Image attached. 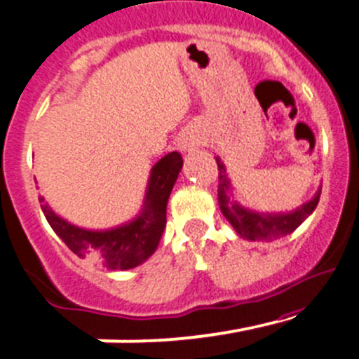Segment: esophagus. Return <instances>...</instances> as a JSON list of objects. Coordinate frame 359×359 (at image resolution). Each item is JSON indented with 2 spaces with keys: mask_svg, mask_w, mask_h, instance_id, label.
<instances>
[{
  "mask_svg": "<svg viewBox=\"0 0 359 359\" xmlns=\"http://www.w3.org/2000/svg\"><path fill=\"white\" fill-rule=\"evenodd\" d=\"M186 147H187V145H182V149H186Z\"/></svg>",
  "mask_w": 359,
  "mask_h": 359,
  "instance_id": "obj_1",
  "label": "esophagus"
}]
</instances>
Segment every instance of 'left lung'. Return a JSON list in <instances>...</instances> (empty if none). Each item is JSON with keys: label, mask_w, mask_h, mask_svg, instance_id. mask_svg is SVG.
I'll return each mask as SVG.
<instances>
[{"label": "left lung", "mask_w": 359, "mask_h": 359, "mask_svg": "<svg viewBox=\"0 0 359 359\" xmlns=\"http://www.w3.org/2000/svg\"><path fill=\"white\" fill-rule=\"evenodd\" d=\"M219 170V186H217V202L223 216L246 241H274L292 233L297 226L316 210L320 198V189L316 196L290 212H259L241 205L233 196V187L226 173V166L219 156H216Z\"/></svg>", "instance_id": "8db88e82"}]
</instances>
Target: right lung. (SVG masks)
<instances>
[{
    "label": "right lung",
    "mask_w": 359,
    "mask_h": 359,
    "mask_svg": "<svg viewBox=\"0 0 359 359\" xmlns=\"http://www.w3.org/2000/svg\"><path fill=\"white\" fill-rule=\"evenodd\" d=\"M182 156L170 152L150 170L143 207L136 217L106 230H90L72 225L42 203V212L56 236L81 259H92L109 271H127L149 260L157 250L166 226V205L170 193L182 170ZM40 202L43 198L40 196Z\"/></svg>",
    "instance_id": "obj_1"
}]
</instances>
